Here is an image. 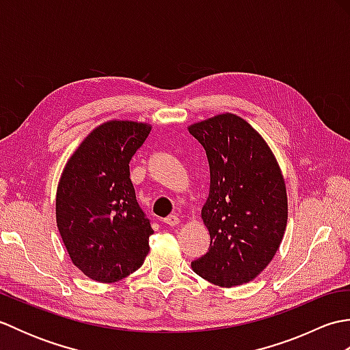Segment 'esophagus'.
Wrapping results in <instances>:
<instances>
[{
  "label": "esophagus",
  "mask_w": 350,
  "mask_h": 350,
  "mask_svg": "<svg viewBox=\"0 0 350 350\" xmlns=\"http://www.w3.org/2000/svg\"><path fill=\"white\" fill-rule=\"evenodd\" d=\"M163 222H165V224L170 226V227H174V226L179 224V217H177V215H170V217L163 219Z\"/></svg>",
  "instance_id": "esophagus-1"
}]
</instances>
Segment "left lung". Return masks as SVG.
Here are the masks:
<instances>
[{
    "mask_svg": "<svg viewBox=\"0 0 350 350\" xmlns=\"http://www.w3.org/2000/svg\"><path fill=\"white\" fill-rule=\"evenodd\" d=\"M211 168L202 209L211 247L191 263L219 287L254 280L277 254L287 226V194L278 162L262 135L236 114L189 126Z\"/></svg>",
    "mask_w": 350,
    "mask_h": 350,
    "instance_id": "1",
    "label": "left lung"
}]
</instances>
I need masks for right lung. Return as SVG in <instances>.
<instances>
[{
	"mask_svg": "<svg viewBox=\"0 0 350 350\" xmlns=\"http://www.w3.org/2000/svg\"><path fill=\"white\" fill-rule=\"evenodd\" d=\"M152 126L109 120L88 133L70 156L55 198L57 227L72 263L99 282L139 269L148 254L150 221L131 182L129 162Z\"/></svg>",
	"mask_w": 350,
	"mask_h": 350,
	"instance_id": "obj_1",
	"label": "right lung"
}]
</instances>
